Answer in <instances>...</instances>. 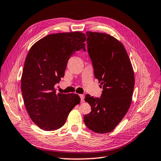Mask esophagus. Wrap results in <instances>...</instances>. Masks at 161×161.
Wrapping results in <instances>:
<instances>
[{
	"mask_svg": "<svg viewBox=\"0 0 161 161\" xmlns=\"http://www.w3.org/2000/svg\"><path fill=\"white\" fill-rule=\"evenodd\" d=\"M80 101L81 102H84L85 101V96L83 95V94H80Z\"/></svg>",
	"mask_w": 161,
	"mask_h": 161,
	"instance_id": "1",
	"label": "esophagus"
}]
</instances>
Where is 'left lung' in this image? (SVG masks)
Here are the masks:
<instances>
[{
    "instance_id": "left-lung-1",
    "label": "left lung",
    "mask_w": 161,
    "mask_h": 161,
    "mask_svg": "<svg viewBox=\"0 0 161 161\" xmlns=\"http://www.w3.org/2000/svg\"><path fill=\"white\" fill-rule=\"evenodd\" d=\"M86 34L94 76L103 91L100 97L85 96L92 111L84 116V122L94 132L104 134L119 124L130 108L134 71L126 49L117 39L103 33L87 31Z\"/></svg>"
}]
</instances>
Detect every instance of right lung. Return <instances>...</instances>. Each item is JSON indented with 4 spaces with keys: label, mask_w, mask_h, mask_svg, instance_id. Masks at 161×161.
<instances>
[{
    "label": "right lung",
    "mask_w": 161,
    "mask_h": 161,
    "mask_svg": "<svg viewBox=\"0 0 161 161\" xmlns=\"http://www.w3.org/2000/svg\"><path fill=\"white\" fill-rule=\"evenodd\" d=\"M85 34L75 31L54 33L32 46L21 78L23 100L29 115L42 130H56L65 124L69 112L80 102L75 93H57L54 85L64 78L69 58L85 51Z\"/></svg>",
    "instance_id": "right-lung-1"
}]
</instances>
